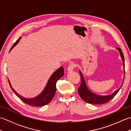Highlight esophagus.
Segmentation results:
<instances>
[{
  "mask_svg": "<svg viewBox=\"0 0 131 131\" xmlns=\"http://www.w3.org/2000/svg\"><path fill=\"white\" fill-rule=\"evenodd\" d=\"M74 67H75V65L74 63H70L68 67V72H71L73 70Z\"/></svg>",
  "mask_w": 131,
  "mask_h": 131,
  "instance_id": "esophagus-1",
  "label": "esophagus"
}]
</instances>
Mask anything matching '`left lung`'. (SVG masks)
Here are the masks:
<instances>
[{
	"instance_id": "obj_1",
	"label": "left lung",
	"mask_w": 131,
	"mask_h": 131,
	"mask_svg": "<svg viewBox=\"0 0 131 131\" xmlns=\"http://www.w3.org/2000/svg\"><path fill=\"white\" fill-rule=\"evenodd\" d=\"M116 49L120 53L121 57L123 61V69H124V78L122 82L121 86L120 88H119L117 90H116L112 94H109V95H105V96H101V95H98L96 93L92 92L91 91L89 90L87 87V85L86 84V83L85 81L84 78L81 71L79 70V73L80 75V77H81V84H80L79 87L78 88V93L80 97L84 100L86 102L88 103V104H95V105H100L107 103L108 101H110L114 97L117 93L119 92V90L122 87V85L124 82V74H125V69H124V57L123 52H122V49L119 48H116Z\"/></svg>"
}]
</instances>
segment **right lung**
Returning <instances> with one entry per match:
<instances>
[{
	"mask_svg": "<svg viewBox=\"0 0 131 131\" xmlns=\"http://www.w3.org/2000/svg\"><path fill=\"white\" fill-rule=\"evenodd\" d=\"M21 37H19L16 42L13 44L12 48L10 49L9 52L18 43ZM63 75V68L62 67L58 68L50 77L47 83L46 87H44L42 92L39 94H38V96L33 97V98H26V97H24L20 95V94H19L12 87L9 79H8V82H9L10 87L12 89V91L25 104L30 106H43L49 104L52 100L55 94L56 91V83Z\"/></svg>",
	"mask_w": 131,
	"mask_h": 131,
	"instance_id": "right-lung-1",
	"label": "right lung"
}]
</instances>
